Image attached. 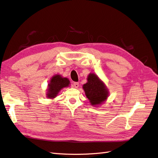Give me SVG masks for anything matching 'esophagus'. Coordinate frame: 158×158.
Listing matches in <instances>:
<instances>
[{"label":"esophagus","mask_w":158,"mask_h":158,"mask_svg":"<svg viewBox=\"0 0 158 158\" xmlns=\"http://www.w3.org/2000/svg\"><path fill=\"white\" fill-rule=\"evenodd\" d=\"M73 87L75 88H78L79 87V83L78 82H74L73 83Z\"/></svg>","instance_id":"obj_1"}]
</instances>
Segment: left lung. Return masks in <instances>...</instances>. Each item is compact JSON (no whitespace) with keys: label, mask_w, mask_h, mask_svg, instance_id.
<instances>
[{"label":"left lung","mask_w":158,"mask_h":158,"mask_svg":"<svg viewBox=\"0 0 158 158\" xmlns=\"http://www.w3.org/2000/svg\"><path fill=\"white\" fill-rule=\"evenodd\" d=\"M83 88L92 106L102 103L107 98L108 91L105 84L94 74L88 75V82L84 84Z\"/></svg>","instance_id":"8db88e82"}]
</instances>
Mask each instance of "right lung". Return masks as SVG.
<instances>
[{
	"label": "right lung",
	"mask_w": 158,
	"mask_h": 158,
	"mask_svg": "<svg viewBox=\"0 0 158 158\" xmlns=\"http://www.w3.org/2000/svg\"><path fill=\"white\" fill-rule=\"evenodd\" d=\"M70 81L68 78H63L60 75H55L52 76L51 82L49 84V89L47 92V97L49 98H54L58 94L59 91L64 87L69 86Z\"/></svg>",
	"instance_id": "obj_1"
}]
</instances>
